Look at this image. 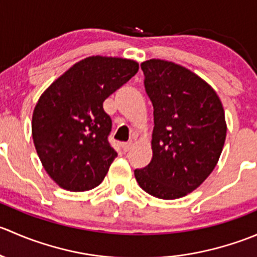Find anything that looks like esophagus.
Segmentation results:
<instances>
[{
  "mask_svg": "<svg viewBox=\"0 0 257 257\" xmlns=\"http://www.w3.org/2000/svg\"><path fill=\"white\" fill-rule=\"evenodd\" d=\"M131 148H132V143H123V144H121V149H123V152H128Z\"/></svg>",
  "mask_w": 257,
  "mask_h": 257,
  "instance_id": "obj_1",
  "label": "esophagus"
}]
</instances>
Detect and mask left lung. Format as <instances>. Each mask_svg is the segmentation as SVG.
Returning <instances> with one entry per match:
<instances>
[{"mask_svg":"<svg viewBox=\"0 0 257 257\" xmlns=\"http://www.w3.org/2000/svg\"><path fill=\"white\" fill-rule=\"evenodd\" d=\"M141 68L154 109L153 158L134 175L155 198H183L216 167L226 138L224 108L216 92L185 67L149 59Z\"/></svg>","mask_w":257,"mask_h":257,"instance_id":"8db88e82","label":"left lung"}]
</instances>
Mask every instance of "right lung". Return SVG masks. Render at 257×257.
Instances as JSON below:
<instances>
[{"label":"right lung","instance_id":"add662e5","mask_svg":"<svg viewBox=\"0 0 257 257\" xmlns=\"http://www.w3.org/2000/svg\"><path fill=\"white\" fill-rule=\"evenodd\" d=\"M138 69L131 59L88 57L40 97L32 116L33 143L43 168L61 188L87 191L107 175L118 154L108 142L112 119L103 102Z\"/></svg>","mask_w":257,"mask_h":257}]
</instances>
